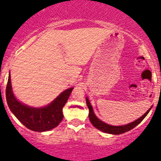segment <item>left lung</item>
I'll return each instance as SVG.
<instances>
[{
	"label": "left lung",
	"mask_w": 161,
	"mask_h": 161,
	"mask_svg": "<svg viewBox=\"0 0 161 161\" xmlns=\"http://www.w3.org/2000/svg\"><path fill=\"white\" fill-rule=\"evenodd\" d=\"M86 105H87L88 108H89V119L90 121H91V124H92L95 128H97V130H101V131L104 132V133H110V134H115V135L124 133L127 131H130V130H131L132 129L135 128L138 124H140V123L143 121L144 118L147 116V114H148L150 109H152V107L149 108L148 110L145 113V114L142 115L141 118H139L137 120L133 121V122L130 123V124L125 125L114 126V125H110L106 124V123L103 122V121H101V120H99L98 118L95 116V114H94L92 106H91V103H90L89 101V99H88L87 97H86Z\"/></svg>",
	"instance_id": "obj_1"
}]
</instances>
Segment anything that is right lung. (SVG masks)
<instances>
[{
    "label": "right lung",
    "mask_w": 161,
    "mask_h": 161,
    "mask_svg": "<svg viewBox=\"0 0 161 161\" xmlns=\"http://www.w3.org/2000/svg\"><path fill=\"white\" fill-rule=\"evenodd\" d=\"M72 90L71 87L64 91L44 107H30L18 101L14 96L9 74L6 86V100L10 110L25 127L35 132L48 131L58 126L64 118L63 108Z\"/></svg>",
    "instance_id": "add662e5"
}]
</instances>
